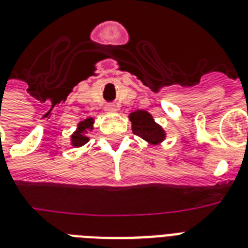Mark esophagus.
Instances as JSON below:
<instances>
[{
    "label": "esophagus",
    "instance_id": "obj_1",
    "mask_svg": "<svg viewBox=\"0 0 248 248\" xmlns=\"http://www.w3.org/2000/svg\"><path fill=\"white\" fill-rule=\"evenodd\" d=\"M106 111H108V112H114V111H117V107H116V105H107L106 106Z\"/></svg>",
    "mask_w": 248,
    "mask_h": 248
}]
</instances>
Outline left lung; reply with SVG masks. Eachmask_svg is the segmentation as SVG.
I'll return each instance as SVG.
<instances>
[{
    "label": "left lung",
    "mask_w": 248,
    "mask_h": 248,
    "mask_svg": "<svg viewBox=\"0 0 248 248\" xmlns=\"http://www.w3.org/2000/svg\"><path fill=\"white\" fill-rule=\"evenodd\" d=\"M130 121L132 122V131L139 137L150 143H157L164 140L165 132L159 124L154 122L151 114L146 111L139 109L130 114Z\"/></svg>",
    "instance_id": "1"
}]
</instances>
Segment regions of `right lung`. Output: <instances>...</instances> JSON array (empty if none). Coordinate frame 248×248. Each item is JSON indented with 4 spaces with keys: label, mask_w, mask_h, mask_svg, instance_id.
<instances>
[{
    "label": "right lung",
    "mask_w": 248,
    "mask_h": 248,
    "mask_svg": "<svg viewBox=\"0 0 248 248\" xmlns=\"http://www.w3.org/2000/svg\"><path fill=\"white\" fill-rule=\"evenodd\" d=\"M93 118H87L83 122L78 124L79 128L73 134L72 136V143L73 146H83L84 143L88 142V137L84 136V132L87 128H92Z\"/></svg>",
    "instance_id": "add662e5"
}]
</instances>
